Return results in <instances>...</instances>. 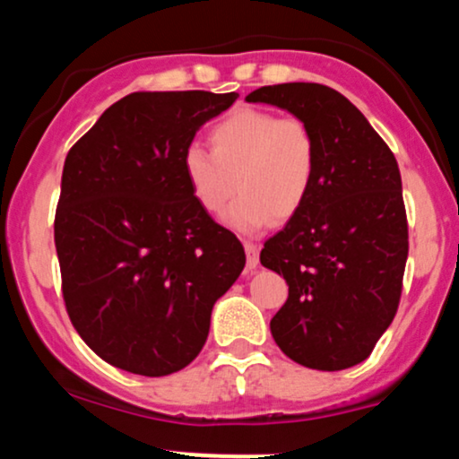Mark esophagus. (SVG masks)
Here are the masks:
<instances>
[{
  "label": "esophagus",
  "mask_w": 459,
  "mask_h": 459,
  "mask_svg": "<svg viewBox=\"0 0 459 459\" xmlns=\"http://www.w3.org/2000/svg\"><path fill=\"white\" fill-rule=\"evenodd\" d=\"M244 247H246V263L250 270H255L256 265H259V244H255V241H244Z\"/></svg>",
  "instance_id": "obj_1"
}]
</instances>
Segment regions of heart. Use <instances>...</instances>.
<instances>
[{
  "label": "heart",
  "mask_w": 459,
  "mask_h": 459,
  "mask_svg": "<svg viewBox=\"0 0 459 459\" xmlns=\"http://www.w3.org/2000/svg\"><path fill=\"white\" fill-rule=\"evenodd\" d=\"M209 142L212 151L194 142L181 157L189 192L204 213H222L235 186L241 196L226 220L241 233L302 212L319 168L317 135L307 120L241 108L213 125Z\"/></svg>",
  "instance_id": "heart-1"
}]
</instances>
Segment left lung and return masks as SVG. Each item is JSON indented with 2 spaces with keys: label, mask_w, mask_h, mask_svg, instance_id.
<instances>
[{
  "label": "left lung",
  "mask_w": 459,
  "mask_h": 459,
  "mask_svg": "<svg viewBox=\"0 0 459 459\" xmlns=\"http://www.w3.org/2000/svg\"><path fill=\"white\" fill-rule=\"evenodd\" d=\"M246 101L307 120L319 144L307 204L261 250L263 267L289 284L270 321L273 341L302 367H354L371 354L402 299L408 218L397 160L360 109L328 86H263Z\"/></svg>",
  "instance_id": "obj_1"
}]
</instances>
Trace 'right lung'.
Returning a JSON list of instances; mask_svg holds the SVG:
<instances>
[{
  "mask_svg": "<svg viewBox=\"0 0 459 459\" xmlns=\"http://www.w3.org/2000/svg\"><path fill=\"white\" fill-rule=\"evenodd\" d=\"M237 92H131L68 151L54 237L66 313L86 345L138 376L203 350L244 246L194 200L181 157Z\"/></svg>",
  "mask_w": 459,
  "mask_h": 459,
  "instance_id": "obj_1",
  "label": "right lung"
}]
</instances>
